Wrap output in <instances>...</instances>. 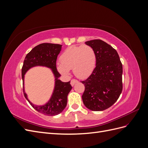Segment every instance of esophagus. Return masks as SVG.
<instances>
[{"label": "esophagus", "mask_w": 148, "mask_h": 148, "mask_svg": "<svg viewBox=\"0 0 148 148\" xmlns=\"http://www.w3.org/2000/svg\"><path fill=\"white\" fill-rule=\"evenodd\" d=\"M78 82V80H77V79H71V82H70V84H71V86H74V85L76 84V83H77Z\"/></svg>", "instance_id": "34e87169"}]
</instances>
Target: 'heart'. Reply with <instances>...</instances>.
Wrapping results in <instances>:
<instances>
[{"label":"heart","instance_id":"b5f03b06","mask_svg":"<svg viewBox=\"0 0 148 148\" xmlns=\"http://www.w3.org/2000/svg\"><path fill=\"white\" fill-rule=\"evenodd\" d=\"M57 63V70L62 75H68L73 69L75 76L84 78L90 75L95 68L96 57L94 49L88 45L71 46L66 48Z\"/></svg>","mask_w":148,"mask_h":148}]
</instances>
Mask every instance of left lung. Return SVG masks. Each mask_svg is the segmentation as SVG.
<instances>
[{
    "label": "left lung",
    "mask_w": 148,
    "mask_h": 148,
    "mask_svg": "<svg viewBox=\"0 0 148 148\" xmlns=\"http://www.w3.org/2000/svg\"><path fill=\"white\" fill-rule=\"evenodd\" d=\"M92 47L96 57V67L84 81L83 104L92 111L109 108L117 101L122 91L123 68L117 52L101 39L85 42Z\"/></svg>",
    "instance_id": "left-lung-1"
}]
</instances>
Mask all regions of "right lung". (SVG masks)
I'll return each instance as SVG.
<instances>
[{"label":"right lung","instance_id":"1","mask_svg":"<svg viewBox=\"0 0 148 148\" xmlns=\"http://www.w3.org/2000/svg\"><path fill=\"white\" fill-rule=\"evenodd\" d=\"M62 45L52 43H42L34 47L26 56L21 69L22 79L23 82V93L25 98L33 108L39 112L49 116L60 114L67 104V96L72 89L70 82H62L59 79L60 77L56 67L57 56L62 50ZM41 66L50 68L55 76V88L49 100L44 105L37 106L33 104L28 99L24 91V75L31 68Z\"/></svg>","mask_w":148,"mask_h":148}]
</instances>
